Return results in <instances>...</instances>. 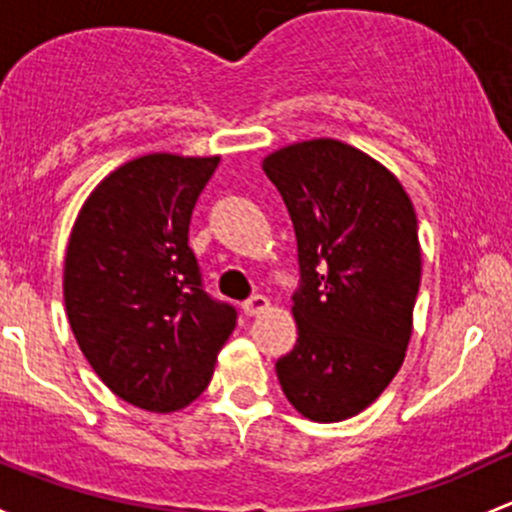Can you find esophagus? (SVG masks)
<instances>
[{"mask_svg": "<svg viewBox=\"0 0 512 512\" xmlns=\"http://www.w3.org/2000/svg\"><path fill=\"white\" fill-rule=\"evenodd\" d=\"M267 309H270V299L262 297V294H252L250 299L242 301V311H245V316H257Z\"/></svg>", "mask_w": 512, "mask_h": 512, "instance_id": "esophagus-1", "label": "esophagus"}]
</instances>
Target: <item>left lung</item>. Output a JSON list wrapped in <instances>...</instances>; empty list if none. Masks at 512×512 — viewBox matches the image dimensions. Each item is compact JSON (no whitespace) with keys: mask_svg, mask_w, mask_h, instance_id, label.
Returning a JSON list of instances; mask_svg holds the SVG:
<instances>
[{"mask_svg":"<svg viewBox=\"0 0 512 512\" xmlns=\"http://www.w3.org/2000/svg\"><path fill=\"white\" fill-rule=\"evenodd\" d=\"M297 233V346L277 360L284 395L314 422L363 412L405 360L422 279L417 215L400 181L338 139L262 161Z\"/></svg>","mask_w":512,"mask_h":512,"instance_id":"8db88e82","label":"left lung"}]
</instances>
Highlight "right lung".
I'll list each match as a JSON object with an SVG mask.
<instances>
[{
  "mask_svg": "<svg viewBox=\"0 0 512 512\" xmlns=\"http://www.w3.org/2000/svg\"><path fill=\"white\" fill-rule=\"evenodd\" d=\"M220 157L147 154L88 196L63 270L68 321L88 363L117 397L149 412L191 405L238 324L203 289L188 247L198 196Z\"/></svg>",
  "mask_w": 512,
  "mask_h": 512,
  "instance_id": "obj_1",
  "label": "right lung"
}]
</instances>
